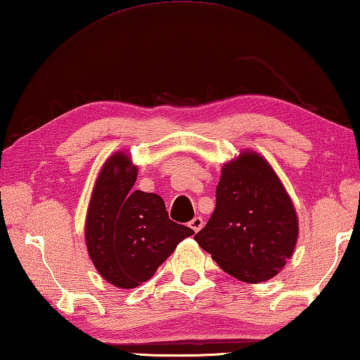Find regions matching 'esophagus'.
Here are the masks:
<instances>
[{
    "mask_svg": "<svg viewBox=\"0 0 360 360\" xmlns=\"http://www.w3.org/2000/svg\"><path fill=\"white\" fill-rule=\"evenodd\" d=\"M203 224H205V221H203L200 216H195L194 219L189 221V227H191L194 232H199V230L203 227Z\"/></svg>",
    "mask_w": 360,
    "mask_h": 360,
    "instance_id": "1",
    "label": "esophagus"
}]
</instances>
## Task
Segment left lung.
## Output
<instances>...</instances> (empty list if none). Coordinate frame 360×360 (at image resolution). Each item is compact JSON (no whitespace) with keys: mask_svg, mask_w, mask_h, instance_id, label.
<instances>
[{"mask_svg":"<svg viewBox=\"0 0 360 360\" xmlns=\"http://www.w3.org/2000/svg\"><path fill=\"white\" fill-rule=\"evenodd\" d=\"M297 232L293 202L274 169L248 150L224 165L216 208L194 240L227 274L259 283L285 266Z\"/></svg>","mask_w":360,"mask_h":360,"instance_id":"1","label":"left lung"}]
</instances>
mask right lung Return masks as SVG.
Segmentation results:
<instances>
[{
	"label": "right lung",
	"mask_w": 360,
	"mask_h": 360,
	"mask_svg": "<svg viewBox=\"0 0 360 360\" xmlns=\"http://www.w3.org/2000/svg\"><path fill=\"white\" fill-rule=\"evenodd\" d=\"M138 167L111 155L101 167L86 216V246L105 281L134 288L150 279L193 229L169 219L158 194L133 191Z\"/></svg>",
	"instance_id": "add662e5"
}]
</instances>
